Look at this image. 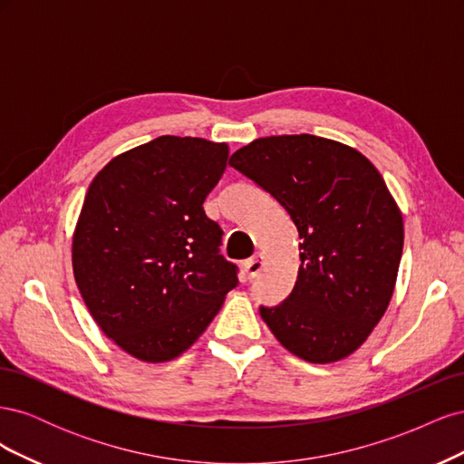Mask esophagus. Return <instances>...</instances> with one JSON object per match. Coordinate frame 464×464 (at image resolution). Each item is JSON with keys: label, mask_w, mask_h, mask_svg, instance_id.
Masks as SVG:
<instances>
[{"label": "esophagus", "mask_w": 464, "mask_h": 464, "mask_svg": "<svg viewBox=\"0 0 464 464\" xmlns=\"http://www.w3.org/2000/svg\"><path fill=\"white\" fill-rule=\"evenodd\" d=\"M263 269V256L261 254H256L251 259H247L244 263V271H246V276L247 278H256Z\"/></svg>", "instance_id": "34e87169"}]
</instances>
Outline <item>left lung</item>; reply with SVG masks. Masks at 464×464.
I'll return each mask as SVG.
<instances>
[{
	"label": "left lung",
	"instance_id": "1",
	"mask_svg": "<svg viewBox=\"0 0 464 464\" xmlns=\"http://www.w3.org/2000/svg\"><path fill=\"white\" fill-rule=\"evenodd\" d=\"M232 168L271 193L300 234L290 296L259 307L278 343L305 362L353 354L383 317L402 256V217L377 168L315 135L256 139Z\"/></svg>",
	"mask_w": 464,
	"mask_h": 464
}]
</instances>
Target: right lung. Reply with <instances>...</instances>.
I'll return each instance as SVG.
<instances>
[{"mask_svg": "<svg viewBox=\"0 0 464 464\" xmlns=\"http://www.w3.org/2000/svg\"><path fill=\"white\" fill-rule=\"evenodd\" d=\"M227 160L224 143L162 135L110 160L89 186L75 283L96 325L139 360L186 353L237 285L203 208Z\"/></svg>", "mask_w": 464, "mask_h": 464, "instance_id": "obj_1", "label": "right lung"}]
</instances>
